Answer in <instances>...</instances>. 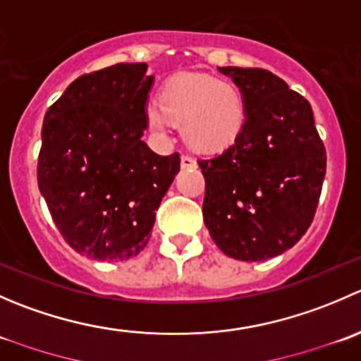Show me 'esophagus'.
Masks as SVG:
<instances>
[{
    "label": "esophagus",
    "mask_w": 361,
    "mask_h": 361,
    "mask_svg": "<svg viewBox=\"0 0 361 361\" xmlns=\"http://www.w3.org/2000/svg\"><path fill=\"white\" fill-rule=\"evenodd\" d=\"M181 167H197V162H195V159L190 157V155H183V157H181Z\"/></svg>",
    "instance_id": "34e87169"
}]
</instances>
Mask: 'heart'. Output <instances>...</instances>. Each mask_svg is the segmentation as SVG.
I'll use <instances>...</instances> for the list:
<instances>
[{
	"instance_id": "b5f03b06",
	"label": "heart",
	"mask_w": 361,
	"mask_h": 361,
	"mask_svg": "<svg viewBox=\"0 0 361 361\" xmlns=\"http://www.w3.org/2000/svg\"><path fill=\"white\" fill-rule=\"evenodd\" d=\"M145 118L155 134H166L171 122L176 123L188 147L213 154L238 140L246 104L234 83L207 75H180L164 85L160 103L148 101Z\"/></svg>"
}]
</instances>
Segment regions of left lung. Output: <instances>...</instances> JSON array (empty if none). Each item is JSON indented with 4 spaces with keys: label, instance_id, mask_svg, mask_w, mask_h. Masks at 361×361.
Returning a JSON list of instances; mask_svg holds the SVG:
<instances>
[{
    "label": "left lung",
    "instance_id": "obj_1",
    "mask_svg": "<svg viewBox=\"0 0 361 361\" xmlns=\"http://www.w3.org/2000/svg\"><path fill=\"white\" fill-rule=\"evenodd\" d=\"M241 90L246 120L238 140L199 160L206 180L204 224L228 257L260 262L307 232L326 173L311 104L260 68H218Z\"/></svg>",
    "mask_w": 361,
    "mask_h": 361
}]
</instances>
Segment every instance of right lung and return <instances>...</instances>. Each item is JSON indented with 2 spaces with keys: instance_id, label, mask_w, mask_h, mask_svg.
<instances>
[{
  "instance_id": "right-lung-1",
  "label": "right lung",
  "mask_w": 361,
  "mask_h": 361,
  "mask_svg": "<svg viewBox=\"0 0 361 361\" xmlns=\"http://www.w3.org/2000/svg\"><path fill=\"white\" fill-rule=\"evenodd\" d=\"M115 64L78 76L45 113L38 187L64 241L94 260H127L150 239L155 211L180 171L141 136L154 76Z\"/></svg>"
}]
</instances>
